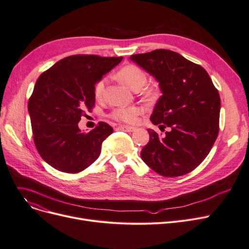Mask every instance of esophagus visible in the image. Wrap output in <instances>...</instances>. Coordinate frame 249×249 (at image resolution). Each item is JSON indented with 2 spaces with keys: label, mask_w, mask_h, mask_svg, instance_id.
Wrapping results in <instances>:
<instances>
[{
  "label": "esophagus",
  "mask_w": 249,
  "mask_h": 249,
  "mask_svg": "<svg viewBox=\"0 0 249 249\" xmlns=\"http://www.w3.org/2000/svg\"><path fill=\"white\" fill-rule=\"evenodd\" d=\"M118 129H120L122 131H126V132H132L134 130H136V128L133 126H127V125H121L119 126Z\"/></svg>",
  "instance_id": "esophagus-1"
}]
</instances>
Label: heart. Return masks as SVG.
<instances>
[{
	"instance_id": "b5f03b06",
	"label": "heart",
	"mask_w": 249,
	"mask_h": 249,
	"mask_svg": "<svg viewBox=\"0 0 249 249\" xmlns=\"http://www.w3.org/2000/svg\"><path fill=\"white\" fill-rule=\"evenodd\" d=\"M118 77L123 83L128 85L129 88L138 90L143 88L146 83V74L135 65H127L118 72ZM107 79L102 78L94 85V96L96 99H101ZM144 113V109L140 106L131 107H119L112 112L111 117L119 122L127 124H135L138 122L140 116Z\"/></svg>"
}]
</instances>
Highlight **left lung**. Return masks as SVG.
I'll return each instance as SVG.
<instances>
[{
  "mask_svg": "<svg viewBox=\"0 0 249 249\" xmlns=\"http://www.w3.org/2000/svg\"><path fill=\"white\" fill-rule=\"evenodd\" d=\"M130 59L157 79L160 98L150 121L160 136L147 129L149 142L140 156L164 177H177L193 171L207 158L219 133L221 100L208 72L180 53L155 50Z\"/></svg>",
  "mask_w": 249,
  "mask_h": 249,
  "instance_id": "8db88e82",
  "label": "left lung"
}]
</instances>
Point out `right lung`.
Returning a JSON list of instances; mask_svg holds the SVG:
<instances>
[{
	"label": "right lung",
	"instance_id": "obj_1",
	"mask_svg": "<svg viewBox=\"0 0 249 249\" xmlns=\"http://www.w3.org/2000/svg\"><path fill=\"white\" fill-rule=\"evenodd\" d=\"M122 59L74 55L40 74L28 101V112L36 147L53 168L74 174L100 157L102 143L113 128L100 122L86 133L78 122L94 107L96 82Z\"/></svg>",
	"mask_w": 249,
	"mask_h": 249
}]
</instances>
